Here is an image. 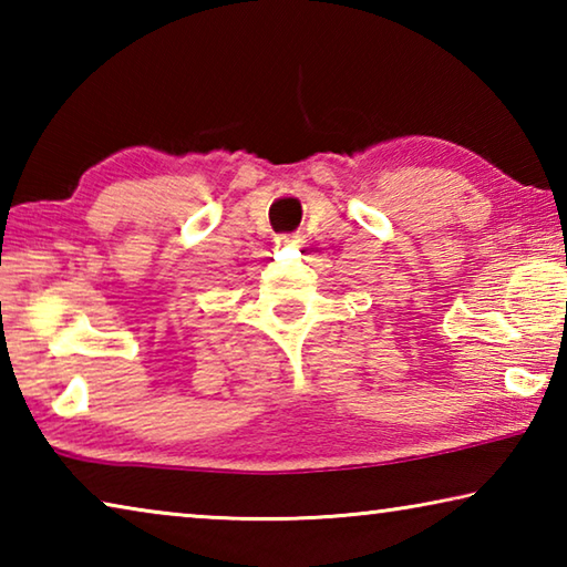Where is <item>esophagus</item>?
I'll use <instances>...</instances> for the list:
<instances>
[{
  "mask_svg": "<svg viewBox=\"0 0 567 567\" xmlns=\"http://www.w3.org/2000/svg\"><path fill=\"white\" fill-rule=\"evenodd\" d=\"M297 243H300V239H297L295 235H280V237H275V245H277V247H295Z\"/></svg>",
  "mask_w": 567,
  "mask_h": 567,
  "instance_id": "esophagus-1",
  "label": "esophagus"
}]
</instances>
